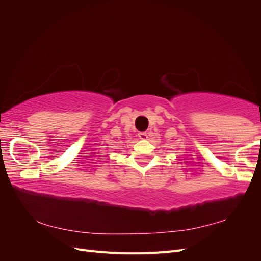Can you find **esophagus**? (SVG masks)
I'll return each mask as SVG.
<instances>
[{
  "mask_svg": "<svg viewBox=\"0 0 261 261\" xmlns=\"http://www.w3.org/2000/svg\"><path fill=\"white\" fill-rule=\"evenodd\" d=\"M138 137L140 139H147L148 138V134L146 132H139L138 133Z\"/></svg>",
  "mask_w": 261,
  "mask_h": 261,
  "instance_id": "obj_1",
  "label": "esophagus"
}]
</instances>
